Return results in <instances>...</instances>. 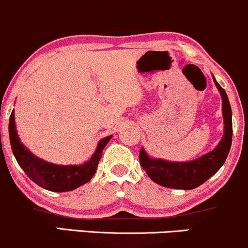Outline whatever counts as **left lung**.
Instances as JSON below:
<instances>
[{"mask_svg":"<svg viewBox=\"0 0 248 248\" xmlns=\"http://www.w3.org/2000/svg\"><path fill=\"white\" fill-rule=\"evenodd\" d=\"M213 77V76H212ZM216 86L221 96L224 119V135L211 152L204 154L196 160L172 162L150 157L143 148L140 150V163L152 181L162 186L171 189L191 190L209 179L223 167L232 144V110L226 92L213 77Z\"/></svg>","mask_w":248,"mask_h":248,"instance_id":"8db88e82","label":"left lung"}]
</instances>
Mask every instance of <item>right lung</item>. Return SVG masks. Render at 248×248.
I'll use <instances>...</instances> for the list:
<instances>
[{
  "mask_svg": "<svg viewBox=\"0 0 248 248\" xmlns=\"http://www.w3.org/2000/svg\"><path fill=\"white\" fill-rule=\"evenodd\" d=\"M9 139L11 150L17 163L29 176L31 181L49 191L65 192L72 191L91 181L96 171L99 161L102 156V150L112 139V135L101 139L90 160L78 166L76 164L62 166V164L50 163L33 155L19 140L14 110L11 112L9 120Z\"/></svg>",
  "mask_w": 248,
  "mask_h": 248,
  "instance_id": "right-lung-1",
  "label": "right lung"
}]
</instances>
